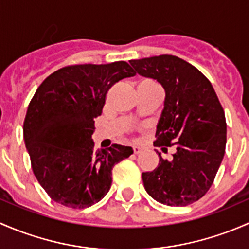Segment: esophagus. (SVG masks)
<instances>
[{
    "mask_svg": "<svg viewBox=\"0 0 249 249\" xmlns=\"http://www.w3.org/2000/svg\"><path fill=\"white\" fill-rule=\"evenodd\" d=\"M133 151H134L135 155H139V153L142 152V148H140L139 146H134V147H133Z\"/></svg>",
    "mask_w": 249,
    "mask_h": 249,
    "instance_id": "34e87169",
    "label": "esophagus"
}]
</instances>
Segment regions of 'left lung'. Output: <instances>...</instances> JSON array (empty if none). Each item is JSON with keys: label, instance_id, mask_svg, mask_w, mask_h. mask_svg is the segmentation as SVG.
Returning <instances> with one entry per match:
<instances>
[{"label": "left lung", "instance_id": "8db88e82", "mask_svg": "<svg viewBox=\"0 0 249 249\" xmlns=\"http://www.w3.org/2000/svg\"><path fill=\"white\" fill-rule=\"evenodd\" d=\"M135 73L160 83L165 92L155 146L176 148L171 160L142 173L146 192L168 206H187L206 194L225 152L224 110L206 76L178 56L129 61Z\"/></svg>", "mask_w": 249, "mask_h": 249}]
</instances>
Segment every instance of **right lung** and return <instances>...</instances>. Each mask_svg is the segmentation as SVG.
Returning a JSON list of instances; mask_svg holds the SVG:
<instances>
[{
  "label": "right lung",
  "instance_id": "1",
  "mask_svg": "<svg viewBox=\"0 0 249 249\" xmlns=\"http://www.w3.org/2000/svg\"><path fill=\"white\" fill-rule=\"evenodd\" d=\"M133 75L124 61L68 66L37 89L25 117L24 140L33 174L53 201L86 209L109 192L112 168L133 148L114 143L94 150V119L102 115L110 87Z\"/></svg>",
  "mask_w": 249,
  "mask_h": 249
}]
</instances>
